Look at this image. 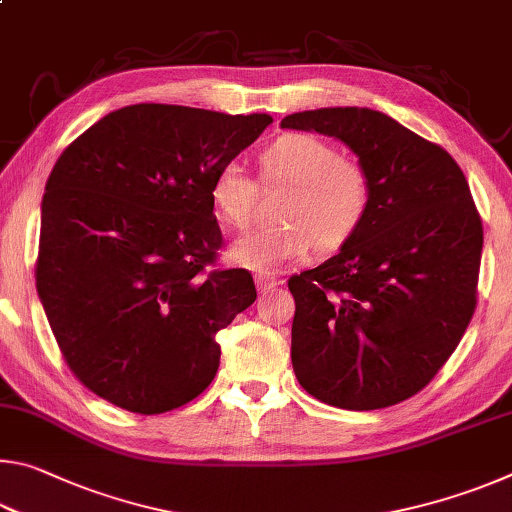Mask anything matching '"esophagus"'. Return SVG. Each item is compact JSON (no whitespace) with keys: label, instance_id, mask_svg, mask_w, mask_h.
I'll list each match as a JSON object with an SVG mask.
<instances>
[{"label":"esophagus","instance_id":"1","mask_svg":"<svg viewBox=\"0 0 512 512\" xmlns=\"http://www.w3.org/2000/svg\"><path fill=\"white\" fill-rule=\"evenodd\" d=\"M255 284L259 291H271L277 284H282V280L273 273H255Z\"/></svg>","mask_w":512,"mask_h":512}]
</instances>
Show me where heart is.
<instances>
[{
  "label": "heart",
  "mask_w": 512,
  "mask_h": 512,
  "mask_svg": "<svg viewBox=\"0 0 512 512\" xmlns=\"http://www.w3.org/2000/svg\"><path fill=\"white\" fill-rule=\"evenodd\" d=\"M262 183L289 187L280 205V225L239 237L230 248L232 262L253 271H275L300 262L318 244L336 250L348 244L366 221L372 183L363 164L341 158L332 144L307 133H287L259 155ZM259 187L237 162L216 171L210 196L230 228L253 221Z\"/></svg>",
  "instance_id": "obj_1"
}]
</instances>
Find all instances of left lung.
I'll return each instance as SVG.
<instances>
[{"mask_svg":"<svg viewBox=\"0 0 512 512\" xmlns=\"http://www.w3.org/2000/svg\"><path fill=\"white\" fill-rule=\"evenodd\" d=\"M280 126L343 142L372 183L354 237L289 280L293 372L339 409L409 400L452 357L476 307L483 228L470 185L445 149L379 110H305Z\"/></svg>","mask_w":512,"mask_h":512,"instance_id":"left-lung-1","label":"left lung"}]
</instances>
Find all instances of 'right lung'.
<instances>
[{
    "label": "right lung",
    "instance_id": "add662e5",
    "mask_svg": "<svg viewBox=\"0 0 512 512\" xmlns=\"http://www.w3.org/2000/svg\"><path fill=\"white\" fill-rule=\"evenodd\" d=\"M271 121L137 103L54 164L36 287L67 366L103 400L155 415L212 384L216 334L257 291L244 268H205L221 248L210 187Z\"/></svg>",
    "mask_w": 512,
    "mask_h": 512
}]
</instances>
